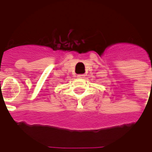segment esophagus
<instances>
[{
	"instance_id": "obj_1",
	"label": "esophagus",
	"mask_w": 152,
	"mask_h": 152,
	"mask_svg": "<svg viewBox=\"0 0 152 152\" xmlns=\"http://www.w3.org/2000/svg\"><path fill=\"white\" fill-rule=\"evenodd\" d=\"M77 78H80V79H81V78H85V75L84 74H80V75H77Z\"/></svg>"
}]
</instances>
